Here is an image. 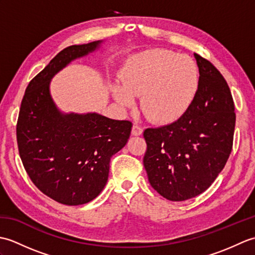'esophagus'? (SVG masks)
I'll list each match as a JSON object with an SVG mask.
<instances>
[{
    "label": "esophagus",
    "instance_id": "1",
    "mask_svg": "<svg viewBox=\"0 0 255 255\" xmlns=\"http://www.w3.org/2000/svg\"><path fill=\"white\" fill-rule=\"evenodd\" d=\"M142 132H143V129L140 126H138V125L134 124L131 129V133L133 136H140V134H142Z\"/></svg>",
    "mask_w": 255,
    "mask_h": 255
}]
</instances>
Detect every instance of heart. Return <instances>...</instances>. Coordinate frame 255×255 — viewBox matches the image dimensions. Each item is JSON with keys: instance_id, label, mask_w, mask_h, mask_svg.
Returning <instances> with one entry per match:
<instances>
[{"instance_id": "obj_1", "label": "heart", "mask_w": 255, "mask_h": 255, "mask_svg": "<svg viewBox=\"0 0 255 255\" xmlns=\"http://www.w3.org/2000/svg\"><path fill=\"white\" fill-rule=\"evenodd\" d=\"M113 95L119 105L129 108L140 97L141 111L151 122L177 121L191 106L198 89L196 63L187 56L153 50L134 57L122 74Z\"/></svg>"}]
</instances>
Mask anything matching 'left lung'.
<instances>
[{
	"label": "left lung",
	"mask_w": 255,
	"mask_h": 255,
	"mask_svg": "<svg viewBox=\"0 0 255 255\" xmlns=\"http://www.w3.org/2000/svg\"><path fill=\"white\" fill-rule=\"evenodd\" d=\"M198 89L184 115L166 126L143 132V165L156 192L182 202L205 192L223 171L231 153L236 126L228 84L213 63L194 53Z\"/></svg>",
	"instance_id": "8db88e82"
}]
</instances>
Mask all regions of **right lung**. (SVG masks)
<instances>
[{"label":"right lung","instance_id":"right-lung-1","mask_svg":"<svg viewBox=\"0 0 255 255\" xmlns=\"http://www.w3.org/2000/svg\"><path fill=\"white\" fill-rule=\"evenodd\" d=\"M102 40L67 47L32 79L20 104L16 136L32 183L56 202L77 206L105 187L112 156L126 145L132 124L97 113L64 114L50 95V81L64 67L99 49Z\"/></svg>","mask_w":255,"mask_h":255}]
</instances>
